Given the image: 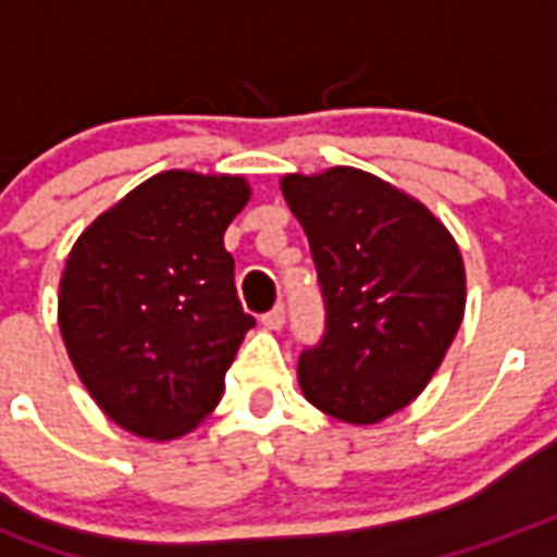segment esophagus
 <instances>
[{
	"label": "esophagus",
	"mask_w": 557,
	"mask_h": 557,
	"mask_svg": "<svg viewBox=\"0 0 557 557\" xmlns=\"http://www.w3.org/2000/svg\"><path fill=\"white\" fill-rule=\"evenodd\" d=\"M262 324H265V327H271V331H280V327L286 324V307H283V304H277L274 310H268L265 315H262Z\"/></svg>",
	"instance_id": "esophagus-1"
}]
</instances>
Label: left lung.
Returning a JSON list of instances; mask_svg holds the SVG:
<instances>
[{
  "label": "left lung",
  "instance_id": "left-lung-1",
  "mask_svg": "<svg viewBox=\"0 0 557 557\" xmlns=\"http://www.w3.org/2000/svg\"><path fill=\"white\" fill-rule=\"evenodd\" d=\"M310 238L324 333L300 351L312 405L374 425L425 389L455 339L467 277L455 238L425 206L357 168L283 176Z\"/></svg>",
  "mask_w": 557,
  "mask_h": 557
}]
</instances>
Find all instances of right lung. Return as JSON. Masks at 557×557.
<instances>
[{"instance_id": "obj_1", "label": "right lung", "mask_w": 557, "mask_h": 557, "mask_svg": "<svg viewBox=\"0 0 557 557\" xmlns=\"http://www.w3.org/2000/svg\"><path fill=\"white\" fill-rule=\"evenodd\" d=\"M242 176L164 171L73 245L59 327L111 422L171 440L200 425L257 324L242 310L224 230L247 203Z\"/></svg>"}]
</instances>
